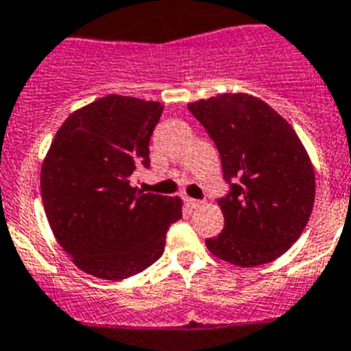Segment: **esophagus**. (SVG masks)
<instances>
[{
    "label": "esophagus",
    "mask_w": 351,
    "mask_h": 351,
    "mask_svg": "<svg viewBox=\"0 0 351 351\" xmlns=\"http://www.w3.org/2000/svg\"><path fill=\"white\" fill-rule=\"evenodd\" d=\"M184 204L188 205L189 208H198V207H200L202 204H204V202H200V200H195V198L184 197Z\"/></svg>",
    "instance_id": "obj_1"
}]
</instances>
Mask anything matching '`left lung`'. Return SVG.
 Listing matches in <instances>:
<instances>
[{
    "instance_id": "obj_1",
    "label": "left lung",
    "mask_w": 351,
    "mask_h": 351,
    "mask_svg": "<svg viewBox=\"0 0 351 351\" xmlns=\"http://www.w3.org/2000/svg\"><path fill=\"white\" fill-rule=\"evenodd\" d=\"M219 151L224 228L205 240L215 257L252 268L275 261L300 239L315 202V172L287 120L261 99L223 94L188 104Z\"/></svg>"
}]
</instances>
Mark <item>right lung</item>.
Returning <instances> with one entry per match:
<instances>
[{"mask_svg":"<svg viewBox=\"0 0 351 351\" xmlns=\"http://www.w3.org/2000/svg\"><path fill=\"white\" fill-rule=\"evenodd\" d=\"M163 106L106 95L78 109L56 134L41 167L48 224L80 269L104 280L137 275L162 257L178 197L132 188L149 169V139Z\"/></svg>","mask_w":351,"mask_h":351,"instance_id":"add662e5","label":"right lung"}]
</instances>
